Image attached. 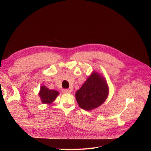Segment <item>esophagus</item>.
Returning <instances> with one entry per match:
<instances>
[{
	"label": "esophagus",
	"instance_id": "1",
	"mask_svg": "<svg viewBox=\"0 0 151 151\" xmlns=\"http://www.w3.org/2000/svg\"><path fill=\"white\" fill-rule=\"evenodd\" d=\"M62 92L64 93H71V91L67 89H64L62 90Z\"/></svg>",
	"mask_w": 151,
	"mask_h": 151
}]
</instances>
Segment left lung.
I'll return each instance as SVG.
<instances>
[{
	"label": "left lung",
	"mask_w": 151,
	"mask_h": 151,
	"mask_svg": "<svg viewBox=\"0 0 151 151\" xmlns=\"http://www.w3.org/2000/svg\"><path fill=\"white\" fill-rule=\"evenodd\" d=\"M109 94L106 79L93 71L75 93L78 105L84 110L91 111L101 105Z\"/></svg>",
	"instance_id": "1"
}]
</instances>
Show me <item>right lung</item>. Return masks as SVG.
Masks as SVG:
<instances>
[{"mask_svg": "<svg viewBox=\"0 0 151 151\" xmlns=\"http://www.w3.org/2000/svg\"><path fill=\"white\" fill-rule=\"evenodd\" d=\"M59 95V92L55 90H51L45 86L40 87L38 96L43 104H51Z\"/></svg>", "mask_w": 151, "mask_h": 151, "instance_id": "obj_1", "label": "right lung"}]
</instances>
